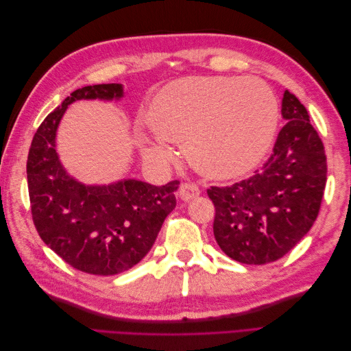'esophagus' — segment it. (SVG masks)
<instances>
[{"label": "esophagus", "mask_w": 351, "mask_h": 351, "mask_svg": "<svg viewBox=\"0 0 351 351\" xmlns=\"http://www.w3.org/2000/svg\"><path fill=\"white\" fill-rule=\"evenodd\" d=\"M199 193H200L199 187L193 183H184L182 187H180V197H182V200L184 202L197 197Z\"/></svg>", "instance_id": "1"}]
</instances>
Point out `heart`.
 <instances>
[{"instance_id": "b5f03b06", "label": "heart", "mask_w": 351, "mask_h": 351, "mask_svg": "<svg viewBox=\"0 0 351 351\" xmlns=\"http://www.w3.org/2000/svg\"><path fill=\"white\" fill-rule=\"evenodd\" d=\"M149 129L184 147L187 162L210 180L250 174L267 156L278 120V105L256 79L187 77L165 84L146 107ZM142 154L167 162L171 152L152 139H141Z\"/></svg>"}]
</instances>
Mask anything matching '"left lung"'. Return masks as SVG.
<instances>
[{"mask_svg": "<svg viewBox=\"0 0 351 351\" xmlns=\"http://www.w3.org/2000/svg\"><path fill=\"white\" fill-rule=\"evenodd\" d=\"M272 155L247 180L210 187L214 236L227 256L247 265L278 261L299 243L319 214L326 155L304 105L289 90Z\"/></svg>", "mask_w": 351, "mask_h": 351, "instance_id": "obj_1", "label": "left lung"}]
</instances>
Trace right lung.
I'll return each mask as SVG.
<instances>
[{"instance_id": "obj_1", "label": "right lung", "mask_w": 351, "mask_h": 351, "mask_svg": "<svg viewBox=\"0 0 351 351\" xmlns=\"http://www.w3.org/2000/svg\"><path fill=\"white\" fill-rule=\"evenodd\" d=\"M119 83L74 90L42 121L27 156L32 218L40 239L82 272L115 275L139 263L151 250L164 219L176 208L180 182L152 186L134 178L108 186L79 183L60 162L58 124L70 104L123 98Z\"/></svg>"}]
</instances>
